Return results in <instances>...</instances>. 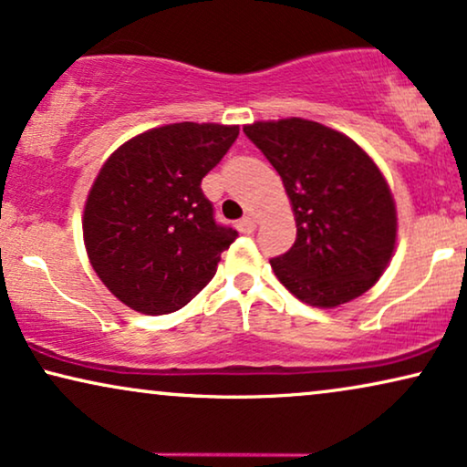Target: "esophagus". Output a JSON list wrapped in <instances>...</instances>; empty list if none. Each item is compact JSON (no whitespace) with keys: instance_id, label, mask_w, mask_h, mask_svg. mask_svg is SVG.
Returning <instances> with one entry per match:
<instances>
[{"instance_id":"obj_1","label":"esophagus","mask_w":467,"mask_h":467,"mask_svg":"<svg viewBox=\"0 0 467 467\" xmlns=\"http://www.w3.org/2000/svg\"><path fill=\"white\" fill-rule=\"evenodd\" d=\"M255 219H253V216H244V219H240L238 221V229L240 232H244V234H251L253 229H255Z\"/></svg>"}]
</instances>
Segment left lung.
<instances>
[{"label": "left lung", "mask_w": 467, "mask_h": 467, "mask_svg": "<svg viewBox=\"0 0 467 467\" xmlns=\"http://www.w3.org/2000/svg\"><path fill=\"white\" fill-rule=\"evenodd\" d=\"M281 175L296 242L270 259L278 281L311 306L358 298L384 275L397 242V210L378 165L343 132L302 118L244 126Z\"/></svg>", "instance_id": "obj_1"}]
</instances>
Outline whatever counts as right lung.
<instances>
[{
	"mask_svg": "<svg viewBox=\"0 0 467 467\" xmlns=\"http://www.w3.org/2000/svg\"><path fill=\"white\" fill-rule=\"evenodd\" d=\"M238 132L167 124L132 137L102 165L83 212V238L96 275L126 306L173 313L216 275L238 232L216 223L202 180Z\"/></svg>",
	"mask_w": 467,
	"mask_h": 467,
	"instance_id": "1",
	"label": "right lung"
}]
</instances>
